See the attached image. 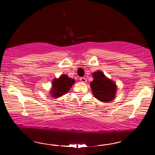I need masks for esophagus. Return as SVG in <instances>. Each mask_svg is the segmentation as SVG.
Here are the masks:
<instances>
[{"mask_svg": "<svg viewBox=\"0 0 155 155\" xmlns=\"http://www.w3.org/2000/svg\"><path fill=\"white\" fill-rule=\"evenodd\" d=\"M80 81H81V83H86V81H87V80H86V78H84V77L80 78Z\"/></svg>", "mask_w": 155, "mask_h": 155, "instance_id": "esophagus-1", "label": "esophagus"}]
</instances>
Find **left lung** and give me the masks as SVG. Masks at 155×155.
<instances>
[{"instance_id": "1", "label": "left lung", "mask_w": 155, "mask_h": 155, "mask_svg": "<svg viewBox=\"0 0 155 155\" xmlns=\"http://www.w3.org/2000/svg\"><path fill=\"white\" fill-rule=\"evenodd\" d=\"M94 80L90 87L94 96L103 103H110L115 98L117 85L112 80L107 77L104 73L98 70L92 73Z\"/></svg>"}]
</instances>
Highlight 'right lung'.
Wrapping results in <instances>:
<instances>
[{
	"mask_svg": "<svg viewBox=\"0 0 155 155\" xmlns=\"http://www.w3.org/2000/svg\"><path fill=\"white\" fill-rule=\"evenodd\" d=\"M74 83L75 81L73 78L68 77L66 74H61L59 78L52 80L50 95L54 98H59L68 93Z\"/></svg>",
	"mask_w": 155,
	"mask_h": 155,
	"instance_id": "right-lung-1",
	"label": "right lung"
}]
</instances>
